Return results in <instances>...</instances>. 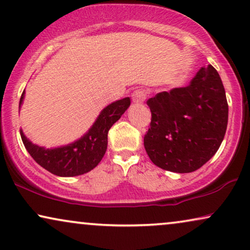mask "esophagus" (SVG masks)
<instances>
[{
    "label": "esophagus",
    "instance_id": "1",
    "mask_svg": "<svg viewBox=\"0 0 250 250\" xmlns=\"http://www.w3.org/2000/svg\"><path fill=\"white\" fill-rule=\"evenodd\" d=\"M146 98V92L145 90H135L132 93V100L134 104H142Z\"/></svg>",
    "mask_w": 250,
    "mask_h": 250
}]
</instances>
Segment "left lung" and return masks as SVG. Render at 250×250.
I'll list each match as a JSON object with an SVG mask.
<instances>
[{
  "label": "left lung",
  "mask_w": 250,
  "mask_h": 250,
  "mask_svg": "<svg viewBox=\"0 0 250 250\" xmlns=\"http://www.w3.org/2000/svg\"><path fill=\"white\" fill-rule=\"evenodd\" d=\"M146 104L151 123L145 148L156 166L191 173L216 153L227 132L229 105L213 66L201 68L187 87L160 92Z\"/></svg>",
  "instance_id": "1"
}]
</instances>
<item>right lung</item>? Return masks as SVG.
Listing matches in <instances>:
<instances>
[{"mask_svg":"<svg viewBox=\"0 0 250 250\" xmlns=\"http://www.w3.org/2000/svg\"><path fill=\"white\" fill-rule=\"evenodd\" d=\"M23 94L20 98L21 104ZM131 104L129 98L122 99L105 107L92 128L78 141L66 146L45 149L33 145L20 132L23 146L35 162L58 176H77L90 172L101 162L108 145V132Z\"/></svg>","mask_w":250,"mask_h":250,"instance_id":"1","label":"right lung"}]
</instances>
